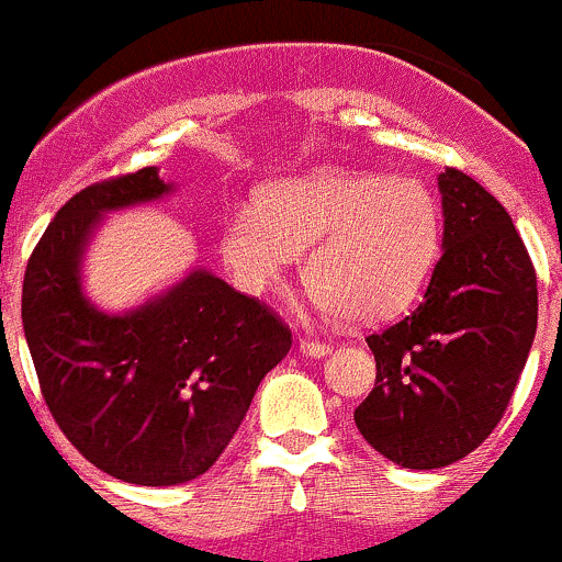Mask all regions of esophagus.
<instances>
[{
	"instance_id": "1",
	"label": "esophagus",
	"mask_w": 562,
	"mask_h": 562,
	"mask_svg": "<svg viewBox=\"0 0 562 562\" xmlns=\"http://www.w3.org/2000/svg\"><path fill=\"white\" fill-rule=\"evenodd\" d=\"M300 352L308 355V358H325L330 352V344L314 341V338H300Z\"/></svg>"
}]
</instances>
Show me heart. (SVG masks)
<instances>
[{
	"label": "heart",
	"mask_w": 562,
	"mask_h": 562,
	"mask_svg": "<svg viewBox=\"0 0 562 562\" xmlns=\"http://www.w3.org/2000/svg\"><path fill=\"white\" fill-rule=\"evenodd\" d=\"M442 248V210L418 177L322 169L270 182L257 210L237 207L221 229V259L259 294L305 255L316 303L352 325L402 314L429 281Z\"/></svg>",
	"instance_id": "heart-1"
}]
</instances>
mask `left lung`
<instances>
[{
  "mask_svg": "<svg viewBox=\"0 0 562 562\" xmlns=\"http://www.w3.org/2000/svg\"><path fill=\"white\" fill-rule=\"evenodd\" d=\"M437 186L442 257L424 303L366 338L376 382L355 409L366 442L409 470L459 462L492 435L538 325L536 270L503 204L459 169Z\"/></svg>",
  "mask_w": 562,
  "mask_h": 562,
  "instance_id": "left-lung-1",
  "label": "left lung"
}]
</instances>
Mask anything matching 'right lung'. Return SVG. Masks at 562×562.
Here are the masks:
<instances>
[{"instance_id":"right-lung-1","label":"right lung","mask_w":562,"mask_h":562,"mask_svg":"<svg viewBox=\"0 0 562 562\" xmlns=\"http://www.w3.org/2000/svg\"><path fill=\"white\" fill-rule=\"evenodd\" d=\"M169 191L147 166L76 193L32 251L21 294L57 426L87 462L138 486H175L213 468L292 347L268 305L202 268L125 314L87 300L81 262L103 215Z\"/></svg>"}]
</instances>
